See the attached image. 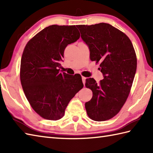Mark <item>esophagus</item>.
<instances>
[{
	"instance_id": "obj_1",
	"label": "esophagus",
	"mask_w": 153,
	"mask_h": 153,
	"mask_svg": "<svg viewBox=\"0 0 153 153\" xmlns=\"http://www.w3.org/2000/svg\"><path fill=\"white\" fill-rule=\"evenodd\" d=\"M85 80H86V77L82 76V82H83V83L85 85Z\"/></svg>"
}]
</instances>
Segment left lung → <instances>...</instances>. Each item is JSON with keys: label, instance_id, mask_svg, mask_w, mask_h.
<instances>
[{"label": "left lung", "instance_id": "obj_1", "mask_svg": "<svg viewBox=\"0 0 153 153\" xmlns=\"http://www.w3.org/2000/svg\"><path fill=\"white\" fill-rule=\"evenodd\" d=\"M77 27L91 60L100 62L104 77L99 83L91 77L86 79L85 86L93 91L92 99L85 102L86 111L94 121H105L119 112L130 92L137 69L135 50L129 37L108 24Z\"/></svg>", "mask_w": 153, "mask_h": 153}]
</instances>
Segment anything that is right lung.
I'll return each mask as SVG.
<instances>
[{"label": "right lung", "instance_id": "right-lung-1", "mask_svg": "<svg viewBox=\"0 0 153 153\" xmlns=\"http://www.w3.org/2000/svg\"><path fill=\"white\" fill-rule=\"evenodd\" d=\"M79 37L76 25H52L35 35L24 48L22 86L31 107L42 118H62L70 100L83 88L80 75L59 71L64 49Z\"/></svg>", "mask_w": 153, "mask_h": 153}]
</instances>
